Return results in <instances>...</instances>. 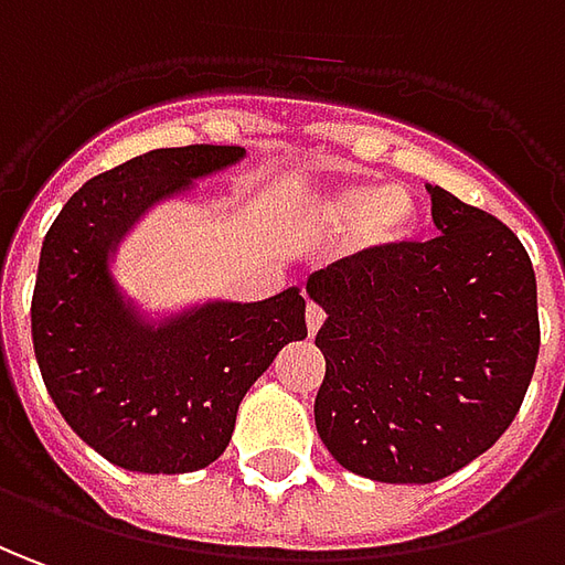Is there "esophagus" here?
Instances as JSON below:
<instances>
[{
    "label": "esophagus",
    "mask_w": 565,
    "mask_h": 565,
    "mask_svg": "<svg viewBox=\"0 0 565 565\" xmlns=\"http://www.w3.org/2000/svg\"><path fill=\"white\" fill-rule=\"evenodd\" d=\"M305 320H307V334L320 332V326L326 322V313H322V307L320 305H307Z\"/></svg>",
    "instance_id": "34e87169"
}]
</instances>
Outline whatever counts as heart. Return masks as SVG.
<instances>
[{
    "instance_id": "b5f03b06",
    "label": "heart",
    "mask_w": 565,
    "mask_h": 565,
    "mask_svg": "<svg viewBox=\"0 0 565 565\" xmlns=\"http://www.w3.org/2000/svg\"><path fill=\"white\" fill-rule=\"evenodd\" d=\"M317 217L329 227H350L356 224V233L363 243L387 245L403 239L415 224V202L406 186L387 184L372 186H341L326 193L317 202Z\"/></svg>"
}]
</instances>
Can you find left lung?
<instances>
[{
	"label": "left lung",
	"instance_id": "1",
	"mask_svg": "<svg viewBox=\"0 0 565 565\" xmlns=\"http://www.w3.org/2000/svg\"><path fill=\"white\" fill-rule=\"evenodd\" d=\"M437 239L375 245L317 270L307 291L326 379L313 418L341 468L437 483L495 443L539 360L535 270L516 233L430 186Z\"/></svg>",
	"mask_w": 565,
	"mask_h": 565
}]
</instances>
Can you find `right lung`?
<instances>
[{
    "label": "right lung",
    "instance_id": "1",
    "mask_svg": "<svg viewBox=\"0 0 565 565\" xmlns=\"http://www.w3.org/2000/svg\"><path fill=\"white\" fill-rule=\"evenodd\" d=\"M243 157L239 147H166L100 171L45 233L33 289V350L64 422L126 470L190 473L227 449L245 391L289 341L307 338L305 298L209 305L147 329L107 274L113 239L150 202Z\"/></svg>",
    "mask_w": 565,
    "mask_h": 565
}]
</instances>
